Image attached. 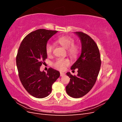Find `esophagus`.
Returning a JSON list of instances; mask_svg holds the SVG:
<instances>
[{
  "label": "esophagus",
  "mask_w": 122,
  "mask_h": 122,
  "mask_svg": "<svg viewBox=\"0 0 122 122\" xmlns=\"http://www.w3.org/2000/svg\"><path fill=\"white\" fill-rule=\"evenodd\" d=\"M65 75V73H62V72H61L60 73V76H64Z\"/></svg>",
  "instance_id": "esophagus-1"
}]
</instances>
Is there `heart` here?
I'll use <instances>...</instances> for the list:
<instances>
[{"instance_id":"heart-1","label":"heart","mask_w":122,"mask_h":122,"mask_svg":"<svg viewBox=\"0 0 122 122\" xmlns=\"http://www.w3.org/2000/svg\"><path fill=\"white\" fill-rule=\"evenodd\" d=\"M56 42L65 48L67 49L68 53L70 56L75 57L79 53V47L76 44H74V40L68 36H61L58 37ZM53 49V46L50 43L48 42L46 44L45 47L46 52L47 55H50L52 53ZM70 61L68 59L58 58L54 63V66L57 69L63 71L65 69L66 67L69 66Z\"/></svg>"}]
</instances>
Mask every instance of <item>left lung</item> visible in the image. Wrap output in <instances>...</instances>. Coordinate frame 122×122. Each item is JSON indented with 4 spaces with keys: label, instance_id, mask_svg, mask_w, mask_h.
Wrapping results in <instances>:
<instances>
[{
    "label": "left lung",
    "instance_id": "8db88e82",
    "mask_svg": "<svg viewBox=\"0 0 122 122\" xmlns=\"http://www.w3.org/2000/svg\"><path fill=\"white\" fill-rule=\"evenodd\" d=\"M81 43V53L71 68L78 69V74L73 76L70 72L67 75L70 78L66 86V92L70 97H82L89 92L94 86L100 69L101 61L98 46L94 41L86 34L75 32Z\"/></svg>",
    "mask_w": 122,
    "mask_h": 122
}]
</instances>
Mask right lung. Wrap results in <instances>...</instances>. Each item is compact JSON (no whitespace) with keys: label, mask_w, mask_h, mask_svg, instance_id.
<instances>
[{"label":"right lung","mask_w":122,"mask_h":122,"mask_svg":"<svg viewBox=\"0 0 122 122\" xmlns=\"http://www.w3.org/2000/svg\"><path fill=\"white\" fill-rule=\"evenodd\" d=\"M57 31L44 29L32 31L23 39L18 51L16 64L20 80L28 93L36 98L47 97L60 76V72L51 68L47 73L40 71L47 57L46 44Z\"/></svg>","instance_id":"1"}]
</instances>
